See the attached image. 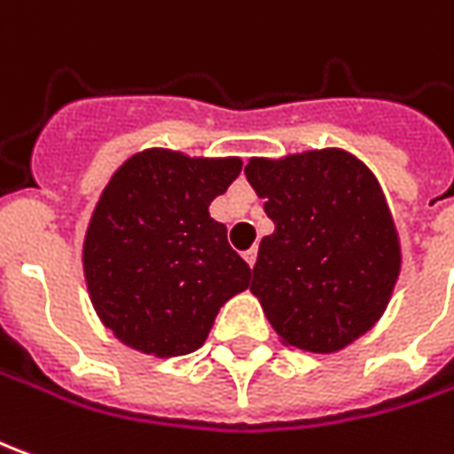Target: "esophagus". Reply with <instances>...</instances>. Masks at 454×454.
Returning a JSON list of instances; mask_svg holds the SVG:
<instances>
[{
    "label": "esophagus",
    "mask_w": 454,
    "mask_h": 454,
    "mask_svg": "<svg viewBox=\"0 0 454 454\" xmlns=\"http://www.w3.org/2000/svg\"><path fill=\"white\" fill-rule=\"evenodd\" d=\"M255 255H258V253H255V248H251V251H246L243 253V258H246V263H248V266H255Z\"/></svg>",
    "instance_id": "1"
}]
</instances>
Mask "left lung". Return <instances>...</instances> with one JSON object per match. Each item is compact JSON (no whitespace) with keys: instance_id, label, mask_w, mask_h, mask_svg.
Returning <instances> with one entry per match:
<instances>
[{"instance_id":"1","label":"left lung","mask_w":454,"mask_h":454,"mask_svg":"<svg viewBox=\"0 0 454 454\" xmlns=\"http://www.w3.org/2000/svg\"><path fill=\"white\" fill-rule=\"evenodd\" d=\"M248 184L276 231L261 240L251 291L280 340L335 353L382 316L400 243L378 178L340 149L251 159Z\"/></svg>"}]
</instances>
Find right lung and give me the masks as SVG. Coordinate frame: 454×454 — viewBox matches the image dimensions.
I'll list each match as a JSON object with an SVG mask.
<instances>
[{
  "mask_svg": "<svg viewBox=\"0 0 454 454\" xmlns=\"http://www.w3.org/2000/svg\"><path fill=\"white\" fill-rule=\"evenodd\" d=\"M240 159L149 149L104 188L84 240V276L101 323L129 348L174 357L199 350L251 268L208 214Z\"/></svg>",
  "mask_w": 454,
  "mask_h": 454,
  "instance_id": "1",
  "label": "right lung"
}]
</instances>
